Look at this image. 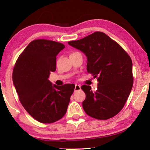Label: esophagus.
<instances>
[{
  "mask_svg": "<svg viewBox=\"0 0 150 150\" xmlns=\"http://www.w3.org/2000/svg\"><path fill=\"white\" fill-rule=\"evenodd\" d=\"M80 89H81V86L79 85L76 84L75 87V91H79Z\"/></svg>",
  "mask_w": 150,
  "mask_h": 150,
  "instance_id": "esophagus-1",
  "label": "esophagus"
}]
</instances>
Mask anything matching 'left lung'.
<instances>
[{"mask_svg":"<svg viewBox=\"0 0 150 150\" xmlns=\"http://www.w3.org/2000/svg\"><path fill=\"white\" fill-rule=\"evenodd\" d=\"M68 44L85 54L87 71L98 81L95 92L90 86H81L86 95L83 102L86 114L98 120L114 117L123 108L133 86L130 55L117 42L101 32Z\"/></svg>","mask_w":150,"mask_h":150,"instance_id":"left-lung-1","label":"left lung"}]
</instances>
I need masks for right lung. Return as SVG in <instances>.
<instances>
[{"instance_id": "add662e5", "label": "right lung", "mask_w": 150, "mask_h": 150, "mask_svg": "<svg viewBox=\"0 0 150 150\" xmlns=\"http://www.w3.org/2000/svg\"><path fill=\"white\" fill-rule=\"evenodd\" d=\"M65 47L62 43L33 40L18 58L12 80L19 100L29 115L40 122L50 124L62 118L75 85H52L48 80L56 70V56Z\"/></svg>"}]
</instances>
